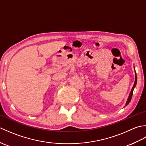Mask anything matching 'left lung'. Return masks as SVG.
Listing matches in <instances>:
<instances>
[{
  "mask_svg": "<svg viewBox=\"0 0 146 146\" xmlns=\"http://www.w3.org/2000/svg\"><path fill=\"white\" fill-rule=\"evenodd\" d=\"M137 75H136V73H135L134 84V85H133V87H132V90H131V93H130L129 97V98H128L127 101V102H126L125 105H127L129 104V102H131V98H132V94H133V91H134V89L135 86V85H136V83H137Z\"/></svg>",
  "mask_w": 146,
  "mask_h": 146,
  "instance_id": "left-lung-1",
  "label": "left lung"
}]
</instances>
